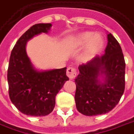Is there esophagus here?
Here are the masks:
<instances>
[{
  "instance_id": "34e87169",
  "label": "esophagus",
  "mask_w": 134,
  "mask_h": 134,
  "mask_svg": "<svg viewBox=\"0 0 134 134\" xmlns=\"http://www.w3.org/2000/svg\"><path fill=\"white\" fill-rule=\"evenodd\" d=\"M67 75L70 80H73L77 76V70L73 67H69L67 70Z\"/></svg>"
}]
</instances>
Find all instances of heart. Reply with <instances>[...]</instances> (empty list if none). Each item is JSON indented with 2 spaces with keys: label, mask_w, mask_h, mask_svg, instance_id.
Here are the masks:
<instances>
[{
  "label": "heart",
  "mask_w": 134,
  "mask_h": 134,
  "mask_svg": "<svg viewBox=\"0 0 134 134\" xmlns=\"http://www.w3.org/2000/svg\"><path fill=\"white\" fill-rule=\"evenodd\" d=\"M70 46L75 49L86 47L82 57L83 62H87L95 57V55L102 49L104 39L99 34H95L94 32H84L75 37Z\"/></svg>",
  "instance_id": "b5f03b06"
}]
</instances>
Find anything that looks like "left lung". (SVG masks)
I'll list each match as a JSON object with an SVG mask.
<instances>
[{"label":"left lung","mask_w":134,"mask_h":134,"mask_svg":"<svg viewBox=\"0 0 134 134\" xmlns=\"http://www.w3.org/2000/svg\"><path fill=\"white\" fill-rule=\"evenodd\" d=\"M102 56L80 65L75 80L78 111L86 116L109 112L117 105L125 89V61L119 43L111 33Z\"/></svg>","instance_id":"1"}]
</instances>
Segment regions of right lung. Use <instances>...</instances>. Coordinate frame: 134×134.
Instances as JSON below:
<instances>
[{"instance_id": "add662e5", "label": "right lung", "mask_w": 134, "mask_h": 134, "mask_svg": "<svg viewBox=\"0 0 134 134\" xmlns=\"http://www.w3.org/2000/svg\"><path fill=\"white\" fill-rule=\"evenodd\" d=\"M51 27V23L32 25L17 41L10 57L9 97L20 112L28 116H43L52 112L56 95L69 80L67 67L40 71L27 54V42L35 35L47 33Z\"/></svg>"}]
</instances>
